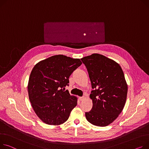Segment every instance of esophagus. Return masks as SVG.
I'll list each match as a JSON object with an SVG mask.
<instances>
[{
	"label": "esophagus",
	"mask_w": 149,
	"mask_h": 149,
	"mask_svg": "<svg viewBox=\"0 0 149 149\" xmlns=\"http://www.w3.org/2000/svg\"><path fill=\"white\" fill-rule=\"evenodd\" d=\"M79 99H80V100L81 101H83L84 100V97H79Z\"/></svg>",
	"instance_id": "34e87169"
}]
</instances>
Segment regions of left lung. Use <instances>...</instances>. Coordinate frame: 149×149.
I'll list each match as a JSON object with an SVG mask.
<instances>
[{
    "label": "left lung",
    "mask_w": 149,
    "mask_h": 149,
    "mask_svg": "<svg viewBox=\"0 0 149 149\" xmlns=\"http://www.w3.org/2000/svg\"><path fill=\"white\" fill-rule=\"evenodd\" d=\"M87 68L94 89L90 98L93 107L85 113L93 125L107 126L118 117L125 107L127 84L119 64L106 56L94 53L81 58Z\"/></svg>",
    "instance_id": "1"
}]
</instances>
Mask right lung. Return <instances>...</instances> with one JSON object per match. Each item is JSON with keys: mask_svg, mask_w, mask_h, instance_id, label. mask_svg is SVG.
<instances>
[{"mask_svg": "<svg viewBox=\"0 0 149 149\" xmlns=\"http://www.w3.org/2000/svg\"><path fill=\"white\" fill-rule=\"evenodd\" d=\"M82 64L79 58L58 54L36 63L29 77V98L37 116L45 123L60 125L65 123L77 105V97L68 91L69 78Z\"/></svg>", "mask_w": 149, "mask_h": 149, "instance_id": "obj_1", "label": "right lung"}]
</instances>
